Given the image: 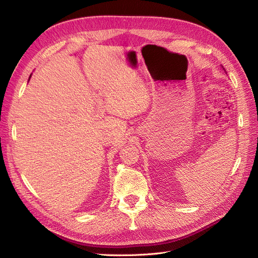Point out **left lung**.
Listing matches in <instances>:
<instances>
[{
  "label": "left lung",
  "mask_w": 258,
  "mask_h": 258,
  "mask_svg": "<svg viewBox=\"0 0 258 258\" xmlns=\"http://www.w3.org/2000/svg\"><path fill=\"white\" fill-rule=\"evenodd\" d=\"M222 68H223V67H222ZM223 69H224V68H223ZM224 71H225V69H224ZM226 74H227V73H226Z\"/></svg>",
  "instance_id": "obj_1"
}]
</instances>
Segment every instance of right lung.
<instances>
[{"instance_id": "obj_1", "label": "right lung", "mask_w": 258, "mask_h": 258, "mask_svg": "<svg viewBox=\"0 0 258 258\" xmlns=\"http://www.w3.org/2000/svg\"><path fill=\"white\" fill-rule=\"evenodd\" d=\"M31 76H32V74H31V75H30V77H29V81H30V79H31Z\"/></svg>"}]
</instances>
